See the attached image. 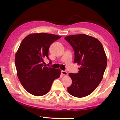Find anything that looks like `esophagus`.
I'll return each instance as SVG.
<instances>
[{
  "mask_svg": "<svg viewBox=\"0 0 120 120\" xmlns=\"http://www.w3.org/2000/svg\"><path fill=\"white\" fill-rule=\"evenodd\" d=\"M61 74L63 75H64V76H66V75H68L67 72L66 71H64V70H62L61 71Z\"/></svg>",
  "mask_w": 120,
  "mask_h": 120,
  "instance_id": "34e87169",
  "label": "esophagus"
}]
</instances>
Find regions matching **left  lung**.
I'll return each mask as SVG.
<instances>
[{"label": "left lung", "mask_w": 120, "mask_h": 120, "mask_svg": "<svg viewBox=\"0 0 120 120\" xmlns=\"http://www.w3.org/2000/svg\"><path fill=\"white\" fill-rule=\"evenodd\" d=\"M64 39L74 50V62L80 66L78 73L69 74L72 85L68 92L79 98L88 96L100 84L106 68L104 48L98 39L86 34L67 36Z\"/></svg>", "instance_id": "left-lung-1"}]
</instances>
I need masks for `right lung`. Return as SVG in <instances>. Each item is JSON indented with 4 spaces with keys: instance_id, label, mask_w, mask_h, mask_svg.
I'll return each mask as SVG.
<instances>
[{
    "instance_id": "1",
    "label": "right lung",
    "mask_w": 120,
    "mask_h": 120,
    "mask_svg": "<svg viewBox=\"0 0 120 120\" xmlns=\"http://www.w3.org/2000/svg\"><path fill=\"white\" fill-rule=\"evenodd\" d=\"M61 36L45 33L31 34L24 38L15 58L18 78L26 91L41 96L49 92L53 81L59 78L60 69L43 65L49 49ZM51 61H50V62Z\"/></svg>"
}]
</instances>
